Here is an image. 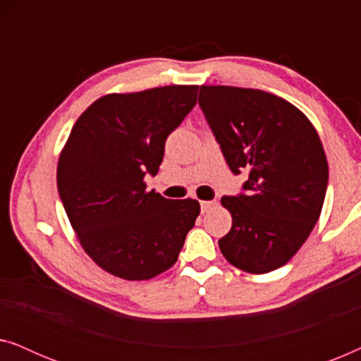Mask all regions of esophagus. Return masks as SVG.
<instances>
[{
	"mask_svg": "<svg viewBox=\"0 0 361 361\" xmlns=\"http://www.w3.org/2000/svg\"><path fill=\"white\" fill-rule=\"evenodd\" d=\"M215 205H216L215 200H202V202H200V210H202V214H207V212L214 209Z\"/></svg>",
	"mask_w": 361,
	"mask_h": 361,
	"instance_id": "obj_1",
	"label": "esophagus"
}]
</instances>
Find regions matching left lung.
Returning a JSON list of instances; mask_svg holds the SVG:
<instances>
[{
    "label": "left lung",
    "instance_id": "1",
    "mask_svg": "<svg viewBox=\"0 0 361 361\" xmlns=\"http://www.w3.org/2000/svg\"><path fill=\"white\" fill-rule=\"evenodd\" d=\"M199 105L243 194L221 197L231 230L219 240L235 268L264 274L298 253L317 224L329 182L320 137L299 108L273 93L202 85Z\"/></svg>",
    "mask_w": 361,
    "mask_h": 361
}]
</instances>
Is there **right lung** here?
<instances>
[{"mask_svg": "<svg viewBox=\"0 0 361 361\" xmlns=\"http://www.w3.org/2000/svg\"><path fill=\"white\" fill-rule=\"evenodd\" d=\"M197 85L110 93L78 116L57 166L63 209L85 253L106 273L145 281L176 263L200 214L194 199L146 190L167 136L197 103Z\"/></svg>", "mask_w": 361, "mask_h": 361, "instance_id": "obj_1", "label": "right lung"}]
</instances>
